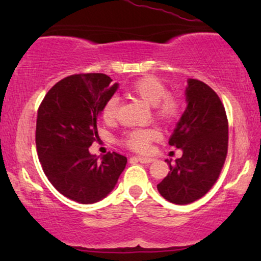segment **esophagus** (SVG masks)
I'll use <instances>...</instances> for the list:
<instances>
[{
    "instance_id": "34e87169",
    "label": "esophagus",
    "mask_w": 261,
    "mask_h": 261,
    "mask_svg": "<svg viewBox=\"0 0 261 261\" xmlns=\"http://www.w3.org/2000/svg\"><path fill=\"white\" fill-rule=\"evenodd\" d=\"M133 160H136L141 163H151V162H153V158L151 157H133Z\"/></svg>"
}]
</instances>
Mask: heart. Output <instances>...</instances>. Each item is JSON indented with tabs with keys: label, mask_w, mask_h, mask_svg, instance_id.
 I'll use <instances>...</instances> for the list:
<instances>
[{
	"label": "heart",
	"mask_w": 261,
	"mask_h": 261,
	"mask_svg": "<svg viewBox=\"0 0 261 261\" xmlns=\"http://www.w3.org/2000/svg\"><path fill=\"white\" fill-rule=\"evenodd\" d=\"M127 92L134 97L140 98L153 108V116L164 125L175 124L181 114V100L174 93L167 92L163 81L154 76H143L128 87ZM119 100L115 97L106 101L101 108V119L112 124L118 116ZM160 131L155 127H140L126 131L121 136L120 143L131 151L147 152L149 145L160 139Z\"/></svg>",
	"instance_id": "heart-1"
}]
</instances>
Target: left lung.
I'll list each match as a JSON object with an SVG mask.
<instances>
[{
  "label": "left lung",
  "instance_id": "8db88e82",
  "mask_svg": "<svg viewBox=\"0 0 261 261\" xmlns=\"http://www.w3.org/2000/svg\"><path fill=\"white\" fill-rule=\"evenodd\" d=\"M188 107L169 145L182 149L157 185L162 196L176 205L201 199L217 181L228 151V120L217 93L199 80H189Z\"/></svg>",
  "mask_w": 261,
  "mask_h": 261
}]
</instances>
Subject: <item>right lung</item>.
Masks as SVG:
<instances>
[{
	"label": "right lung",
	"mask_w": 261,
	"mask_h": 261,
	"mask_svg": "<svg viewBox=\"0 0 261 261\" xmlns=\"http://www.w3.org/2000/svg\"><path fill=\"white\" fill-rule=\"evenodd\" d=\"M104 73L71 74L45 94L38 109L35 145L45 175L62 195L81 203L104 199L127 158L108 152L98 161L89 147L98 140L101 108L118 89Z\"/></svg>",
	"instance_id": "obj_1"
}]
</instances>
